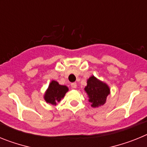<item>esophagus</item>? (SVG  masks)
I'll return each mask as SVG.
<instances>
[{"instance_id":"34e87169","label":"esophagus","mask_w":147,"mask_h":147,"mask_svg":"<svg viewBox=\"0 0 147 147\" xmlns=\"http://www.w3.org/2000/svg\"><path fill=\"white\" fill-rule=\"evenodd\" d=\"M71 88H76V87H77V85H76V82H73L71 83Z\"/></svg>"}]
</instances>
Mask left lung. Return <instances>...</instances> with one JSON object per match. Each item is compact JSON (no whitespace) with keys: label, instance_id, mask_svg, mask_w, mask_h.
Listing matches in <instances>:
<instances>
[{"label":"left lung","instance_id":"8db88e82","mask_svg":"<svg viewBox=\"0 0 147 147\" xmlns=\"http://www.w3.org/2000/svg\"><path fill=\"white\" fill-rule=\"evenodd\" d=\"M85 90L88 96V101L91 107H98L106 102V99L110 94V88L106 83L100 81L92 76L87 81V86Z\"/></svg>","mask_w":147,"mask_h":147}]
</instances>
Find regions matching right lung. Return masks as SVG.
<instances>
[{
  "label": "right lung",
  "mask_w": 147,
  "mask_h": 147,
  "mask_svg": "<svg viewBox=\"0 0 147 147\" xmlns=\"http://www.w3.org/2000/svg\"><path fill=\"white\" fill-rule=\"evenodd\" d=\"M68 88L65 85H59L57 82L52 80L49 84L47 90L44 95V99L47 103L56 105L59 102L67 92Z\"/></svg>",
  "instance_id": "obj_1"
}]
</instances>
